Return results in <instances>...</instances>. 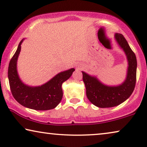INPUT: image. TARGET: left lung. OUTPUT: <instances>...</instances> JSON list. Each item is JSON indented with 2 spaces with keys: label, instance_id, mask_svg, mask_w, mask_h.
<instances>
[{
  "label": "left lung",
  "instance_id": "8db88e82",
  "mask_svg": "<svg viewBox=\"0 0 147 147\" xmlns=\"http://www.w3.org/2000/svg\"><path fill=\"white\" fill-rule=\"evenodd\" d=\"M115 39L120 47L125 52L128 61L127 76L125 81L121 85L106 86L96 78L82 71L86 96L94 105L99 108H111L122 104L130 97L135 87L137 67L135 54L122 34L116 33Z\"/></svg>",
  "mask_w": 147,
  "mask_h": 147
}]
</instances>
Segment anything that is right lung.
I'll use <instances>...</instances> for the list:
<instances>
[{"mask_svg": "<svg viewBox=\"0 0 147 147\" xmlns=\"http://www.w3.org/2000/svg\"><path fill=\"white\" fill-rule=\"evenodd\" d=\"M11 58L8 69L9 85L13 97L22 106L36 110H48L55 108L63 97L61 85L71 77L75 69L58 74L47 83L37 87L26 86L21 81L17 70V61L21 51V43Z\"/></svg>", "mask_w": 147, "mask_h": 147, "instance_id": "1", "label": "right lung"}]
</instances>
